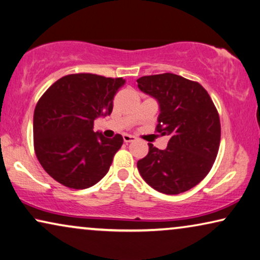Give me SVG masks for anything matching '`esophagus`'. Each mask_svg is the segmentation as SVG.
I'll list each match as a JSON object with an SVG mask.
<instances>
[{
    "instance_id": "esophagus-1",
    "label": "esophagus",
    "mask_w": 260,
    "mask_h": 260,
    "mask_svg": "<svg viewBox=\"0 0 260 260\" xmlns=\"http://www.w3.org/2000/svg\"><path fill=\"white\" fill-rule=\"evenodd\" d=\"M122 138H123V141H125L126 143H129L132 141H134V139H135L133 135H129V134H123Z\"/></svg>"
}]
</instances>
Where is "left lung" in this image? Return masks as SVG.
Returning a JSON list of instances; mask_svg holds the SVG:
<instances>
[{
  "label": "left lung",
  "mask_w": 260,
  "mask_h": 260,
  "mask_svg": "<svg viewBox=\"0 0 260 260\" xmlns=\"http://www.w3.org/2000/svg\"><path fill=\"white\" fill-rule=\"evenodd\" d=\"M139 90L160 108L156 131L169 135L167 148L148 143L149 152L138 161L142 179L155 190L177 195L199 184L214 165L220 142L218 112L202 85L174 73L145 76Z\"/></svg>",
  "instance_id": "left-lung-1"
}]
</instances>
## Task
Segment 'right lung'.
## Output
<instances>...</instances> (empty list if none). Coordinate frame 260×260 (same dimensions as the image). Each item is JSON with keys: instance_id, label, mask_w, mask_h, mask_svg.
I'll return each instance as SVG.
<instances>
[{"instance_id": "add662e5", "label": "right lung", "mask_w": 260, "mask_h": 260, "mask_svg": "<svg viewBox=\"0 0 260 260\" xmlns=\"http://www.w3.org/2000/svg\"><path fill=\"white\" fill-rule=\"evenodd\" d=\"M122 78L92 73L61 77L45 91L34 112V146L46 173L60 184L86 189L103 179L123 139L93 131L94 120L110 115Z\"/></svg>"}]
</instances>
